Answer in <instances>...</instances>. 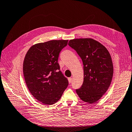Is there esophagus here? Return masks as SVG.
<instances>
[{
    "label": "esophagus",
    "mask_w": 132,
    "mask_h": 132,
    "mask_svg": "<svg viewBox=\"0 0 132 132\" xmlns=\"http://www.w3.org/2000/svg\"><path fill=\"white\" fill-rule=\"evenodd\" d=\"M68 80H69V82L70 84L71 82V81H72V78H69Z\"/></svg>",
    "instance_id": "esophagus-1"
}]
</instances>
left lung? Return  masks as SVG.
Returning a JSON list of instances; mask_svg holds the SVG:
<instances>
[{
    "instance_id": "left-lung-1",
    "label": "left lung",
    "mask_w": 132,
    "mask_h": 132,
    "mask_svg": "<svg viewBox=\"0 0 132 132\" xmlns=\"http://www.w3.org/2000/svg\"><path fill=\"white\" fill-rule=\"evenodd\" d=\"M68 45L77 51L84 64V82L76 90L77 94L89 104L98 101L112 81L113 66L109 52L92 38L74 39L69 40Z\"/></svg>"
}]
</instances>
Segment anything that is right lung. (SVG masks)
<instances>
[{"mask_svg":"<svg viewBox=\"0 0 132 132\" xmlns=\"http://www.w3.org/2000/svg\"><path fill=\"white\" fill-rule=\"evenodd\" d=\"M68 40H52L34 45L23 61L26 84L33 97L43 104L50 105L61 98L68 80L59 70V53Z\"/></svg>","mask_w":132,"mask_h":132,"instance_id":"obj_1","label":"right lung"}]
</instances>
